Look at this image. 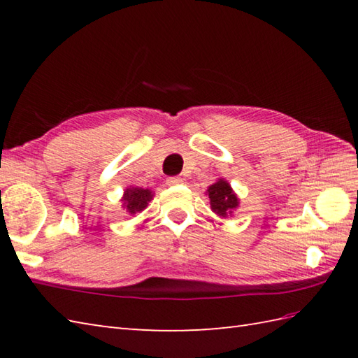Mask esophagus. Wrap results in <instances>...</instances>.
<instances>
[{"mask_svg": "<svg viewBox=\"0 0 358 358\" xmlns=\"http://www.w3.org/2000/svg\"><path fill=\"white\" fill-rule=\"evenodd\" d=\"M181 183H183V180H181L180 177H169L166 180L167 186H177V185H181Z\"/></svg>", "mask_w": 358, "mask_h": 358, "instance_id": "esophagus-1", "label": "esophagus"}]
</instances>
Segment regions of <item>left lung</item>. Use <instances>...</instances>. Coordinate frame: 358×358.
Instances as JSON below:
<instances>
[{
    "label": "left lung",
    "mask_w": 358,
    "mask_h": 358,
    "mask_svg": "<svg viewBox=\"0 0 358 358\" xmlns=\"http://www.w3.org/2000/svg\"><path fill=\"white\" fill-rule=\"evenodd\" d=\"M206 195L210 200V209L222 218L232 215V212L238 208L240 201L237 194L232 191L231 185L223 178H220L217 183L210 185L208 187Z\"/></svg>",
    "instance_id": "8db88e82"
}]
</instances>
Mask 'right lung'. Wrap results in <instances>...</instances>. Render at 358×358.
<instances>
[{
	"instance_id": "add662e5",
	"label": "right lung",
	"mask_w": 358,
	"mask_h": 358,
	"mask_svg": "<svg viewBox=\"0 0 358 358\" xmlns=\"http://www.w3.org/2000/svg\"><path fill=\"white\" fill-rule=\"evenodd\" d=\"M152 191L149 189H143V187H127L124 191L123 199V208L129 214H136V212H141L148 208V203L152 200Z\"/></svg>"
}]
</instances>
